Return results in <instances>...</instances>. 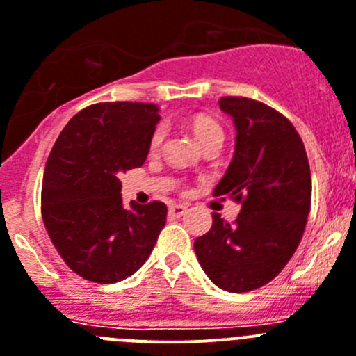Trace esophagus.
I'll return each mask as SVG.
<instances>
[{"label": "esophagus", "mask_w": 356, "mask_h": 356, "mask_svg": "<svg viewBox=\"0 0 356 356\" xmlns=\"http://www.w3.org/2000/svg\"><path fill=\"white\" fill-rule=\"evenodd\" d=\"M186 206H181V204H172L168 208V216L170 218H179V216H182L184 213H186Z\"/></svg>", "instance_id": "obj_1"}]
</instances>
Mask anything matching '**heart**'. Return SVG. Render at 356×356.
<instances>
[{"label":"heart","instance_id":"1","mask_svg":"<svg viewBox=\"0 0 356 356\" xmlns=\"http://www.w3.org/2000/svg\"><path fill=\"white\" fill-rule=\"evenodd\" d=\"M191 131L195 134V138L199 140V143L202 145H208L211 141H224V131H222V127L215 122L213 118L209 116H195L193 122H191ZM165 138V129L163 127H157L156 131H154L152 138H150V147L157 148L161 145Z\"/></svg>","mask_w":356,"mask_h":356}]
</instances>
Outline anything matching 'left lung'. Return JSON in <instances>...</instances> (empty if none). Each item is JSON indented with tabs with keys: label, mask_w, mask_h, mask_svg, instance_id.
Returning <instances> with one entry per match:
<instances>
[{
	"label": "left lung",
	"mask_w": 356,
	"mask_h": 356,
	"mask_svg": "<svg viewBox=\"0 0 356 356\" xmlns=\"http://www.w3.org/2000/svg\"><path fill=\"white\" fill-rule=\"evenodd\" d=\"M236 143L213 195L242 204L234 224L213 213V225L193 243L200 267L218 289L240 293L280 274L301 242L312 202L307 150L292 123L261 102L224 97Z\"/></svg>",
	"instance_id": "1"
}]
</instances>
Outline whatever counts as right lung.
<instances>
[{"label":"right lung","instance_id":"right-lung-1","mask_svg":"<svg viewBox=\"0 0 356 356\" xmlns=\"http://www.w3.org/2000/svg\"><path fill=\"white\" fill-rule=\"evenodd\" d=\"M159 107L105 102L80 111L55 141L42 179V220L67 267L95 283L132 276L166 222L159 200L123 208L120 174L140 168Z\"/></svg>","mask_w":356,"mask_h":356}]
</instances>
